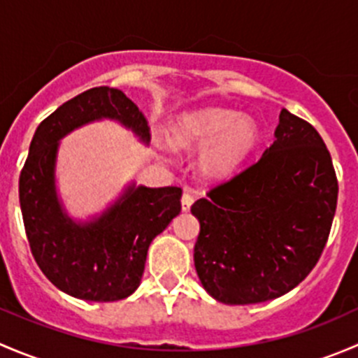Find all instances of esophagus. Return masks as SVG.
Returning a JSON list of instances; mask_svg holds the SVG:
<instances>
[{
    "mask_svg": "<svg viewBox=\"0 0 358 358\" xmlns=\"http://www.w3.org/2000/svg\"><path fill=\"white\" fill-rule=\"evenodd\" d=\"M194 204V196L192 192H189V190H185L182 196V211H189L190 206Z\"/></svg>",
    "mask_w": 358,
    "mask_h": 358,
    "instance_id": "1",
    "label": "esophagus"
}]
</instances>
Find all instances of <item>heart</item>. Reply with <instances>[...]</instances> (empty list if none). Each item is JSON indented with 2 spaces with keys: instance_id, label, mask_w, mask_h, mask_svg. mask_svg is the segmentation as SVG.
Wrapping results in <instances>:
<instances>
[{
  "instance_id": "1",
  "label": "heart",
  "mask_w": 358,
  "mask_h": 358,
  "mask_svg": "<svg viewBox=\"0 0 358 358\" xmlns=\"http://www.w3.org/2000/svg\"><path fill=\"white\" fill-rule=\"evenodd\" d=\"M168 143L175 149H201L196 168L202 178L230 176L259 142V126L251 115L223 107L183 110L166 128Z\"/></svg>"
}]
</instances>
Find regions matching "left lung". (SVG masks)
Returning <instances> with one entry per match:
<instances>
[{
    "instance_id": "left-lung-1",
    "label": "left lung",
    "mask_w": 358,
    "mask_h": 358,
    "mask_svg": "<svg viewBox=\"0 0 358 358\" xmlns=\"http://www.w3.org/2000/svg\"><path fill=\"white\" fill-rule=\"evenodd\" d=\"M338 180L310 122L282 109L258 162L190 208L201 232L194 265L225 305H252L294 289L319 262L333 225Z\"/></svg>"
}]
</instances>
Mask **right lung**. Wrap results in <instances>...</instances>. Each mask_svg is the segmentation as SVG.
<instances>
[{
  "label": "right lung",
  "mask_w": 358,
  "mask_h": 358,
  "mask_svg": "<svg viewBox=\"0 0 358 358\" xmlns=\"http://www.w3.org/2000/svg\"><path fill=\"white\" fill-rule=\"evenodd\" d=\"M102 119L119 122L142 143L150 140L145 117L121 90L92 88L38 126L19 180L25 234L41 272L60 291L99 303L136 291L150 243L182 211L180 187L150 189L131 182L100 215L69 216L57 192L60 140Z\"/></svg>",
  "instance_id": "right-lung-1"
}]
</instances>
